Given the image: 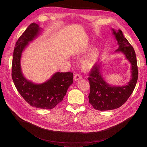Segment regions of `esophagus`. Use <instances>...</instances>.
<instances>
[{
    "instance_id": "esophagus-1",
    "label": "esophagus",
    "mask_w": 147,
    "mask_h": 147,
    "mask_svg": "<svg viewBox=\"0 0 147 147\" xmlns=\"http://www.w3.org/2000/svg\"><path fill=\"white\" fill-rule=\"evenodd\" d=\"M74 80L75 81H78L82 79V76L79 74H76L74 76Z\"/></svg>"
}]
</instances>
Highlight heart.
<instances>
[{
  "instance_id": "heart-1",
  "label": "heart",
  "mask_w": 147,
  "mask_h": 147,
  "mask_svg": "<svg viewBox=\"0 0 147 147\" xmlns=\"http://www.w3.org/2000/svg\"><path fill=\"white\" fill-rule=\"evenodd\" d=\"M100 54L98 49L95 48L90 51L80 62V65L82 69L88 71L91 69L96 63Z\"/></svg>"
}]
</instances>
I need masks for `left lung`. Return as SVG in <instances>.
<instances>
[{
  "instance_id": "obj_1",
  "label": "left lung",
  "mask_w": 147,
  "mask_h": 147,
  "mask_svg": "<svg viewBox=\"0 0 147 147\" xmlns=\"http://www.w3.org/2000/svg\"><path fill=\"white\" fill-rule=\"evenodd\" d=\"M118 49L115 52L123 53L131 64V79L125 85L112 86L105 80L101 74V63L95 64L88 78L90 85L89 102L95 109L100 111L117 109L124 104L136 86L138 70L136 53L133 47L124 36L120 29H112Z\"/></svg>"
}]
</instances>
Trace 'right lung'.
<instances>
[{
  "label": "right lung",
  "instance_id": "1",
  "mask_svg": "<svg viewBox=\"0 0 147 147\" xmlns=\"http://www.w3.org/2000/svg\"><path fill=\"white\" fill-rule=\"evenodd\" d=\"M38 24H30L17 40L14 50L12 64V78L18 92L32 107L52 109L63 100L67 89L73 84L71 72H57L45 82L37 84L24 78L21 68V58L29 42L40 34Z\"/></svg>",
  "mask_w": 147,
  "mask_h": 147
}]
</instances>
